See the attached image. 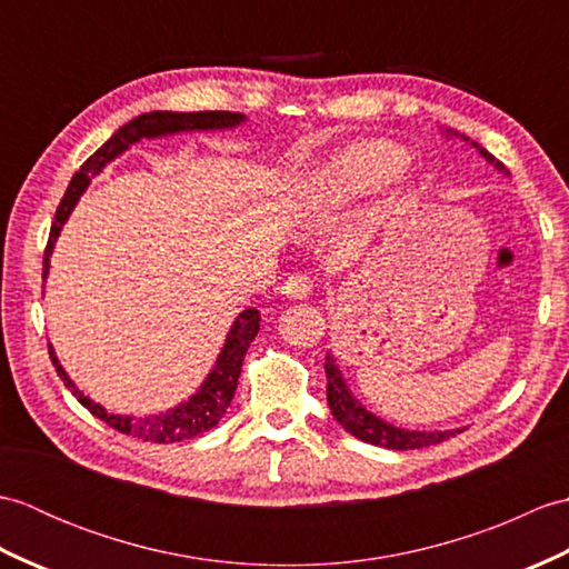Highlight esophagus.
Returning a JSON list of instances; mask_svg holds the SVG:
<instances>
[{"mask_svg": "<svg viewBox=\"0 0 569 569\" xmlns=\"http://www.w3.org/2000/svg\"><path fill=\"white\" fill-rule=\"evenodd\" d=\"M283 293L293 300H303L310 296V278L306 273H293L286 278Z\"/></svg>", "mask_w": 569, "mask_h": 569, "instance_id": "1", "label": "esophagus"}]
</instances>
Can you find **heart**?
<instances>
[{"label": "heart", "instance_id": "heart-1", "mask_svg": "<svg viewBox=\"0 0 569 569\" xmlns=\"http://www.w3.org/2000/svg\"><path fill=\"white\" fill-rule=\"evenodd\" d=\"M403 163V151L391 141H359L340 151L312 178V198L345 202L381 188Z\"/></svg>", "mask_w": 569, "mask_h": 569}]
</instances>
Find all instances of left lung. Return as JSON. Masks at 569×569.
<instances>
[{
    "instance_id": "8db88e82",
    "label": "left lung",
    "mask_w": 569,
    "mask_h": 569,
    "mask_svg": "<svg viewBox=\"0 0 569 569\" xmlns=\"http://www.w3.org/2000/svg\"><path fill=\"white\" fill-rule=\"evenodd\" d=\"M465 141H469L467 137H462ZM471 147H475L481 156L489 163H493L499 168V171L506 173V166L501 161L493 159V156L481 149L477 141H471ZM325 373H328V406L332 410L335 420L340 422V426L349 432L355 435V438L365 440L369 445H377V447H389V450H420V447H430V445H440L445 440L455 438L457 432L462 430H435V432H420V430H403V428H396L391 422H386L381 418H377L369 410L357 403V398L349 393L347 383L342 379L340 369H337L335 359L328 355L325 357Z\"/></svg>"
}]
</instances>
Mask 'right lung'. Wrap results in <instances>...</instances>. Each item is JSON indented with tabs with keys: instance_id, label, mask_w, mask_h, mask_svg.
<instances>
[{
	"instance_id": "1",
	"label": "right lung",
	"mask_w": 569,
	"mask_h": 569,
	"mask_svg": "<svg viewBox=\"0 0 569 569\" xmlns=\"http://www.w3.org/2000/svg\"><path fill=\"white\" fill-rule=\"evenodd\" d=\"M241 122H244V114H239V112H147L137 119H131L129 124L119 127L114 134L80 166V171L72 176L66 196H63V200H60L58 210H56V222L51 227V234H48L43 278L48 276V257H51L60 227H63V222L68 220L70 210L76 208V202L84 192V188L90 186V178L98 176L107 163L117 159L122 151H127L131 143H137L141 139L178 134V131L229 129V127H237ZM259 322H261L259 310L249 308L244 312H239V318L234 320L232 330H229V335H227L222 352H220V357H217L214 369L210 371V377L204 379L198 393H192L186 403L166 410V413L147 416V418H129V416L107 413L102 406L90 401L88 396L76 389V383L68 379L63 367L58 365V357H56L51 345H48V355H51L58 377L63 379L68 389H72V396H76L94 418L104 420L107 426L119 430L122 435H131V438H139L143 442H163L166 445V442H180V440L196 438V435L208 432L210 428H214L217 422L222 420L229 403H232V398H234L239 373H241V361H244L247 349L259 332Z\"/></svg>"
}]
</instances>
